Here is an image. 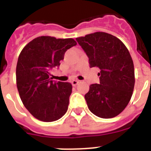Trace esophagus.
Instances as JSON below:
<instances>
[{
	"label": "esophagus",
	"instance_id": "34e87169",
	"mask_svg": "<svg viewBox=\"0 0 151 151\" xmlns=\"http://www.w3.org/2000/svg\"><path fill=\"white\" fill-rule=\"evenodd\" d=\"M79 83V81L78 80H73L71 81V84L73 86H76V85H78V84Z\"/></svg>",
	"mask_w": 151,
	"mask_h": 151
}]
</instances>
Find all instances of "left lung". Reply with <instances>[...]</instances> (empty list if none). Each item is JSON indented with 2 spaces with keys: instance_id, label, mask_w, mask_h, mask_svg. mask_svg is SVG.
<instances>
[{
  "instance_id": "obj_1",
  "label": "left lung",
  "mask_w": 151,
  "mask_h": 151,
  "mask_svg": "<svg viewBox=\"0 0 151 151\" xmlns=\"http://www.w3.org/2000/svg\"><path fill=\"white\" fill-rule=\"evenodd\" d=\"M89 59L91 67L100 69L99 84L90 85L84 95L88 109L100 118L118 116L133 95L135 77L130 54L123 42L106 32L76 38Z\"/></svg>"
}]
</instances>
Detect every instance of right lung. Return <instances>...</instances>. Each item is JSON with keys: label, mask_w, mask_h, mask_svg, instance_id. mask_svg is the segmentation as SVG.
<instances>
[{"label": "right lung", "mask_w": 151, "mask_h": 151, "mask_svg": "<svg viewBox=\"0 0 151 151\" xmlns=\"http://www.w3.org/2000/svg\"><path fill=\"white\" fill-rule=\"evenodd\" d=\"M76 45L73 39L40 36L27 44L18 56V93L24 107L40 121L53 122L67 112L71 84L51 81L50 71L60 67L66 51Z\"/></svg>", "instance_id": "obj_1"}]
</instances>
